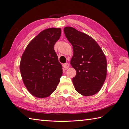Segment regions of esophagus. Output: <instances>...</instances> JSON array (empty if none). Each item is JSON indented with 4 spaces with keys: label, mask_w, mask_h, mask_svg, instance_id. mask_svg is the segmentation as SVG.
Here are the masks:
<instances>
[{
    "label": "esophagus",
    "mask_w": 129,
    "mask_h": 129,
    "mask_svg": "<svg viewBox=\"0 0 129 129\" xmlns=\"http://www.w3.org/2000/svg\"><path fill=\"white\" fill-rule=\"evenodd\" d=\"M63 67L65 70H67L69 68V64H68V63H66L63 64Z\"/></svg>",
    "instance_id": "esophagus-1"
}]
</instances>
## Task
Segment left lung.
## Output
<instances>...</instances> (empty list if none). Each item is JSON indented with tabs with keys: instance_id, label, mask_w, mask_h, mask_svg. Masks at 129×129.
Instances as JSON below:
<instances>
[{
	"instance_id": "obj_1",
	"label": "left lung",
	"mask_w": 129,
	"mask_h": 129,
	"mask_svg": "<svg viewBox=\"0 0 129 129\" xmlns=\"http://www.w3.org/2000/svg\"><path fill=\"white\" fill-rule=\"evenodd\" d=\"M64 33L73 47L71 64L76 71L72 82L75 90L90 96L101 90L106 80L107 61L103 51L94 39L75 28L66 27Z\"/></svg>"
}]
</instances>
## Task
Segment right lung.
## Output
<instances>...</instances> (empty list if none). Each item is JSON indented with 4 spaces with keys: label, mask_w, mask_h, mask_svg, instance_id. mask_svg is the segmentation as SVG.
Masks as SVG:
<instances>
[{
    "label": "right lung",
    "mask_w": 129,
    "mask_h": 129,
    "mask_svg": "<svg viewBox=\"0 0 129 129\" xmlns=\"http://www.w3.org/2000/svg\"><path fill=\"white\" fill-rule=\"evenodd\" d=\"M61 35V28L43 30L30 42L22 54L20 71L23 83L36 98L48 97L59 82L62 66L54 46Z\"/></svg>",
    "instance_id": "1"
}]
</instances>
